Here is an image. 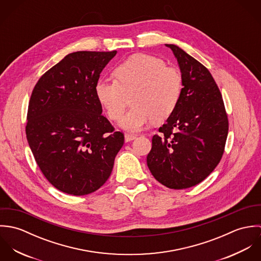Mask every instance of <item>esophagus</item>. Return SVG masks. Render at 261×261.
Here are the masks:
<instances>
[{
  "label": "esophagus",
  "instance_id": "1",
  "mask_svg": "<svg viewBox=\"0 0 261 261\" xmlns=\"http://www.w3.org/2000/svg\"><path fill=\"white\" fill-rule=\"evenodd\" d=\"M136 138H137L136 135H132V134H125V135H124V141H125L126 143H128V142L135 140Z\"/></svg>",
  "mask_w": 261,
  "mask_h": 261
}]
</instances>
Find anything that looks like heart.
<instances>
[{
  "label": "heart",
  "mask_w": 261,
  "mask_h": 261,
  "mask_svg": "<svg viewBox=\"0 0 261 261\" xmlns=\"http://www.w3.org/2000/svg\"><path fill=\"white\" fill-rule=\"evenodd\" d=\"M114 80L99 79L94 91L112 120H119L132 100V110L120 126L140 132L150 121L162 122L176 111L183 91V77L178 69L147 54H136L118 64Z\"/></svg>",
  "instance_id": "heart-1"
}]
</instances>
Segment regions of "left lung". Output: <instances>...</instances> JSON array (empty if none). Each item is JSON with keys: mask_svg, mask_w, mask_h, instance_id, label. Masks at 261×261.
I'll list each match as a JSON object with an SVG mask.
<instances>
[{"mask_svg": "<svg viewBox=\"0 0 261 261\" xmlns=\"http://www.w3.org/2000/svg\"><path fill=\"white\" fill-rule=\"evenodd\" d=\"M171 48L183 77L176 111L151 140L147 164L154 179L170 189H187L205 180L223 155L228 117L210 71L180 47Z\"/></svg>", "mask_w": 261, "mask_h": 261, "instance_id": "8db88e82", "label": "left lung"}]
</instances>
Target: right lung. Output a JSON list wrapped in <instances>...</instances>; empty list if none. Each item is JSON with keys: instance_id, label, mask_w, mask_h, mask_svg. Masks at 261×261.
<instances>
[{"instance_id": "add662e5", "label": "right lung", "mask_w": 261, "mask_h": 261, "mask_svg": "<svg viewBox=\"0 0 261 261\" xmlns=\"http://www.w3.org/2000/svg\"><path fill=\"white\" fill-rule=\"evenodd\" d=\"M116 51H77L38 80L26 136L45 178L59 191L88 195L112 174L124 136L103 116L94 87Z\"/></svg>"}]
</instances>
